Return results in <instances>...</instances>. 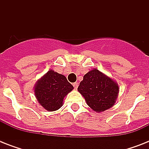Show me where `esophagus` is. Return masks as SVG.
Instances as JSON below:
<instances>
[{"label":"esophagus","mask_w":149,"mask_h":149,"mask_svg":"<svg viewBox=\"0 0 149 149\" xmlns=\"http://www.w3.org/2000/svg\"><path fill=\"white\" fill-rule=\"evenodd\" d=\"M72 85H73V87H74V89H76V90H77V87H78V86H79V84H78V83H77V82H76V83H73V84H72Z\"/></svg>","instance_id":"34e87169"}]
</instances>
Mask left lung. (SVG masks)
I'll use <instances>...</instances> for the list:
<instances>
[{"label":"left lung","mask_w":149,"mask_h":149,"mask_svg":"<svg viewBox=\"0 0 149 149\" xmlns=\"http://www.w3.org/2000/svg\"><path fill=\"white\" fill-rule=\"evenodd\" d=\"M78 91L84 96L89 107L96 112H102L113 107L119 87L113 79L94 69L84 75Z\"/></svg>","instance_id":"8db88e82"}]
</instances>
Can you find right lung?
Returning <instances> with one entry per match:
<instances>
[{
    "label": "right lung",
    "instance_id": "obj_1",
    "mask_svg": "<svg viewBox=\"0 0 149 149\" xmlns=\"http://www.w3.org/2000/svg\"><path fill=\"white\" fill-rule=\"evenodd\" d=\"M73 86L63 75L49 70L41 78L35 86V94L42 106L49 111L58 110L63 105V99Z\"/></svg>",
    "mask_w": 149,
    "mask_h": 149
}]
</instances>
